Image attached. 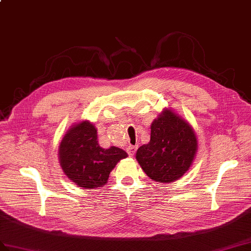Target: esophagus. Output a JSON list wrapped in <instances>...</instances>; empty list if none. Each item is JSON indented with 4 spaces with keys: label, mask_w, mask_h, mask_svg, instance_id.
<instances>
[{
    "label": "esophagus",
    "mask_w": 251,
    "mask_h": 251,
    "mask_svg": "<svg viewBox=\"0 0 251 251\" xmlns=\"http://www.w3.org/2000/svg\"><path fill=\"white\" fill-rule=\"evenodd\" d=\"M136 151H137V148L133 147V145H129V147L127 148V153L129 156H133L136 154Z\"/></svg>",
    "instance_id": "esophagus-1"
}]
</instances>
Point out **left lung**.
Instances as JSON below:
<instances>
[{
	"label": "left lung",
	"instance_id": "8db88e82",
	"mask_svg": "<svg viewBox=\"0 0 251 251\" xmlns=\"http://www.w3.org/2000/svg\"><path fill=\"white\" fill-rule=\"evenodd\" d=\"M197 150V137L190 124L165 108L153 121L150 142L138 149L136 159L149 177L166 184L189 170Z\"/></svg>",
	"mask_w": 251,
	"mask_h": 251
}]
</instances>
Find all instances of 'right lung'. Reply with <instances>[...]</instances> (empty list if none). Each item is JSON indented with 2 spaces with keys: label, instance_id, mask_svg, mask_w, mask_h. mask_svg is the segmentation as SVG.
I'll use <instances>...</instances> for the list:
<instances>
[{
  "label": "right lung",
  "instance_id": "add662e5",
  "mask_svg": "<svg viewBox=\"0 0 251 251\" xmlns=\"http://www.w3.org/2000/svg\"><path fill=\"white\" fill-rule=\"evenodd\" d=\"M128 155L122 149H102L97 141V129L89 121L73 125L63 137L59 160L65 176L79 187H103L116 164Z\"/></svg>",
  "mask_w": 251,
  "mask_h": 251
}]
</instances>
